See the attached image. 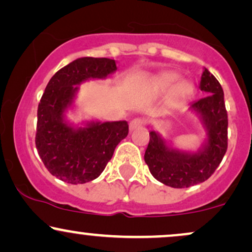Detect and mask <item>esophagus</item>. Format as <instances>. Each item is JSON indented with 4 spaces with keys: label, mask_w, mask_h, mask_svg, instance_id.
<instances>
[{
    "label": "esophagus",
    "mask_w": 252,
    "mask_h": 252,
    "mask_svg": "<svg viewBox=\"0 0 252 252\" xmlns=\"http://www.w3.org/2000/svg\"><path fill=\"white\" fill-rule=\"evenodd\" d=\"M144 124V121L142 120V118H134L132 121H130L129 123V130L130 131H132V130L137 129V128H141L142 126Z\"/></svg>",
    "instance_id": "1"
}]
</instances>
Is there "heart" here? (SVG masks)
Returning a JSON list of instances; mask_svg holds the SVG:
<instances>
[{"mask_svg":"<svg viewBox=\"0 0 252 252\" xmlns=\"http://www.w3.org/2000/svg\"><path fill=\"white\" fill-rule=\"evenodd\" d=\"M178 80V75L175 72H164L160 76H158L154 82V88L156 92L163 93L168 90L172 84L174 86L171 87L169 92V101L175 102L177 99L184 98L189 96L190 93L192 92V86L189 81L187 80Z\"/></svg>","mask_w":252,"mask_h":252,"instance_id":"heart-1","label":"heart"}]
</instances>
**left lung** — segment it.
<instances>
[{
  "instance_id": "left-lung-1",
  "label": "left lung",
  "mask_w": 252,
  "mask_h": 252,
  "mask_svg": "<svg viewBox=\"0 0 252 252\" xmlns=\"http://www.w3.org/2000/svg\"><path fill=\"white\" fill-rule=\"evenodd\" d=\"M199 89L205 97L192 102L189 110L198 116L207 138L196 151L169 144L157 131H150L144 160L151 175L171 188H189L207 181L222 162L228 148V114L224 93L216 77L204 68Z\"/></svg>"
}]
</instances>
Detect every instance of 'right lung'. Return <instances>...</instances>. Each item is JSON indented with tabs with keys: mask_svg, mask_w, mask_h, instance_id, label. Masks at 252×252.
Listing matches in <instances>:
<instances>
[{
	"mask_svg": "<svg viewBox=\"0 0 252 252\" xmlns=\"http://www.w3.org/2000/svg\"><path fill=\"white\" fill-rule=\"evenodd\" d=\"M116 70L115 60L81 57L60 69L42 95L36 148L48 171L65 183L83 184L98 177L115 148L128 136L126 121H86L77 126L66 118L75 108L80 84L105 80Z\"/></svg>",
	"mask_w": 252,
	"mask_h": 252,
	"instance_id": "right-lung-1",
	"label": "right lung"
}]
</instances>
